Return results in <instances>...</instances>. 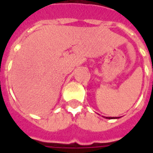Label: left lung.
Returning a JSON list of instances; mask_svg holds the SVG:
<instances>
[{
	"label": "left lung",
	"instance_id": "left-lung-1",
	"mask_svg": "<svg viewBox=\"0 0 153 153\" xmlns=\"http://www.w3.org/2000/svg\"><path fill=\"white\" fill-rule=\"evenodd\" d=\"M106 119H117V117H106Z\"/></svg>",
	"mask_w": 153,
	"mask_h": 153
}]
</instances>
